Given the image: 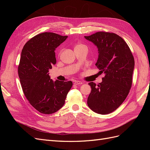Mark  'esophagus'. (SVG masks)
Listing matches in <instances>:
<instances>
[{
    "instance_id": "obj_1",
    "label": "esophagus",
    "mask_w": 150,
    "mask_h": 150,
    "mask_svg": "<svg viewBox=\"0 0 150 150\" xmlns=\"http://www.w3.org/2000/svg\"><path fill=\"white\" fill-rule=\"evenodd\" d=\"M74 84L76 85H81L83 84V82H81L80 81H76L74 82Z\"/></svg>"
}]
</instances>
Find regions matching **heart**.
Returning <instances> with one entry per match:
<instances>
[{
	"label": "heart",
	"instance_id": "heart-1",
	"mask_svg": "<svg viewBox=\"0 0 150 150\" xmlns=\"http://www.w3.org/2000/svg\"><path fill=\"white\" fill-rule=\"evenodd\" d=\"M81 46H83V45H82V44H78V45H77V46H76V47H81Z\"/></svg>",
	"mask_w": 150,
	"mask_h": 150
}]
</instances>
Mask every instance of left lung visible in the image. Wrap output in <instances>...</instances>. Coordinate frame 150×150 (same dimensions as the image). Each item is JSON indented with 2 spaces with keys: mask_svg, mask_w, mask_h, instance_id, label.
I'll return each instance as SVG.
<instances>
[{
  "mask_svg": "<svg viewBox=\"0 0 150 150\" xmlns=\"http://www.w3.org/2000/svg\"><path fill=\"white\" fill-rule=\"evenodd\" d=\"M84 38L97 47L96 66L105 75L98 85L93 82L88 84L91 91L88 105L98 114H109L116 110L128 96L132 84L134 57L128 44L116 34L98 32Z\"/></svg>",
  "mask_w": 150,
  "mask_h": 150,
  "instance_id": "left-lung-1",
  "label": "left lung"
}]
</instances>
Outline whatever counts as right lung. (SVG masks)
<instances>
[{"label": "right lung", "instance_id": "obj_1", "mask_svg": "<svg viewBox=\"0 0 150 150\" xmlns=\"http://www.w3.org/2000/svg\"><path fill=\"white\" fill-rule=\"evenodd\" d=\"M67 36L44 33L30 39L22 50L18 74L26 98L43 114L56 112L64 106L72 82L53 81L49 71L56 64L55 50Z\"/></svg>", "mask_w": 150, "mask_h": 150}]
</instances>
